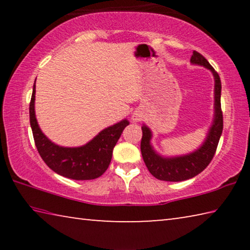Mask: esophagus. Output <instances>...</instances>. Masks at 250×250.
Wrapping results in <instances>:
<instances>
[{
  "label": "esophagus",
  "mask_w": 250,
  "mask_h": 250,
  "mask_svg": "<svg viewBox=\"0 0 250 250\" xmlns=\"http://www.w3.org/2000/svg\"><path fill=\"white\" fill-rule=\"evenodd\" d=\"M141 119H142V113L140 111H134L132 115V120L134 122H137V121H140Z\"/></svg>",
  "instance_id": "esophagus-1"
}]
</instances>
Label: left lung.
I'll use <instances>...</instances> for the list:
<instances>
[{
	"instance_id": "8db88e82",
	"label": "left lung",
	"mask_w": 250,
	"mask_h": 250,
	"mask_svg": "<svg viewBox=\"0 0 250 250\" xmlns=\"http://www.w3.org/2000/svg\"><path fill=\"white\" fill-rule=\"evenodd\" d=\"M193 64L202 65L210 69L215 78V118L213 125L207 135L206 140L200 149L193 153L179 158L164 159L161 158L152 149L150 145L151 131L147 126H142L141 153L147 170L152 175L161 181L181 182L185 181L205 170L206 167L213 160L216 152L219 138L223 132V111L221 105L222 83L217 71L207 62V59L196 50H193L191 57Z\"/></svg>"
}]
</instances>
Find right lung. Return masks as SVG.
<instances>
[{
  "instance_id": "1",
  "label": "right lung",
  "mask_w": 250,
  "mask_h": 250,
  "mask_svg": "<svg viewBox=\"0 0 250 250\" xmlns=\"http://www.w3.org/2000/svg\"><path fill=\"white\" fill-rule=\"evenodd\" d=\"M34 101L35 84L29 103V122L37 151L47 167L59 175L77 181L94 180L103 175L111 162L113 147L119 140L122 131L129 125V121L122 120L119 124L103 130L86 146L62 147L54 145L41 131L35 117Z\"/></svg>"
}]
</instances>
